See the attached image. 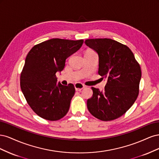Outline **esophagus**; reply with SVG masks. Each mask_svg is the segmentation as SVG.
<instances>
[{"label":"esophagus","instance_id":"1","mask_svg":"<svg viewBox=\"0 0 159 159\" xmlns=\"http://www.w3.org/2000/svg\"><path fill=\"white\" fill-rule=\"evenodd\" d=\"M74 87H75V89L77 91H80L82 89L84 88H85V85H83V84H81V83H76L74 85Z\"/></svg>","mask_w":159,"mask_h":159}]
</instances>
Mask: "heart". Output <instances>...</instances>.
<instances>
[{"label": "heart", "mask_w": 159, "mask_h": 159, "mask_svg": "<svg viewBox=\"0 0 159 159\" xmlns=\"http://www.w3.org/2000/svg\"><path fill=\"white\" fill-rule=\"evenodd\" d=\"M93 52H95L93 51V50H88L85 52V53H93Z\"/></svg>", "instance_id": "obj_1"}]
</instances>
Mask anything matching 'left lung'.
<instances>
[{
  "mask_svg": "<svg viewBox=\"0 0 159 159\" xmlns=\"http://www.w3.org/2000/svg\"><path fill=\"white\" fill-rule=\"evenodd\" d=\"M85 44L99 56L98 74L107 80L105 90L91 88L88 99L90 113L102 121H112L127 112L139 92L141 70L129 48L109 38L88 39Z\"/></svg>",
  "mask_w": 159,
  "mask_h": 159,
  "instance_id": "left-lung-1",
  "label": "left lung"
}]
</instances>
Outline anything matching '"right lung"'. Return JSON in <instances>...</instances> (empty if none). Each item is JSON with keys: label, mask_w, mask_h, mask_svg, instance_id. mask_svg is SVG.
Here are the masks:
<instances>
[{"label": "right lung", "mask_w": 159, "mask_h": 159, "mask_svg": "<svg viewBox=\"0 0 159 159\" xmlns=\"http://www.w3.org/2000/svg\"><path fill=\"white\" fill-rule=\"evenodd\" d=\"M84 40L52 38L36 44L28 52L20 74V88L28 104L38 116L57 121L68 112L75 93L72 84H57L56 73L66 60L78 51Z\"/></svg>", "instance_id": "right-lung-1"}]
</instances>
